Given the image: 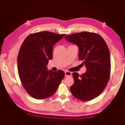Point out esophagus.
<instances>
[{"label":"esophagus","mask_w":125,"mask_h":125,"mask_svg":"<svg viewBox=\"0 0 125 125\" xmlns=\"http://www.w3.org/2000/svg\"><path fill=\"white\" fill-rule=\"evenodd\" d=\"M72 73L71 72L69 71H65V77H67V76H72Z\"/></svg>","instance_id":"esophagus-1"}]
</instances>
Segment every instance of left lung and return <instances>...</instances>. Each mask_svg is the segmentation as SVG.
I'll return each mask as SVG.
<instances>
[{"mask_svg": "<svg viewBox=\"0 0 125 125\" xmlns=\"http://www.w3.org/2000/svg\"><path fill=\"white\" fill-rule=\"evenodd\" d=\"M64 38L79 47V60L86 68L82 75L73 73L74 84L70 87L73 95L88 101L98 96L108 83L111 70L110 53L103 38L97 33L86 32L65 35Z\"/></svg>", "mask_w": 125, "mask_h": 125, "instance_id": "8db88e82", "label": "left lung"}]
</instances>
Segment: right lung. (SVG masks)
Wrapping results in <instances>:
<instances>
[{
    "label": "right lung",
    "mask_w": 125,
    "mask_h": 125,
    "mask_svg": "<svg viewBox=\"0 0 125 125\" xmlns=\"http://www.w3.org/2000/svg\"><path fill=\"white\" fill-rule=\"evenodd\" d=\"M64 34L42 31L27 36L19 52L18 73L25 90L32 98L42 100L54 94L64 77V72L48 71L53 58V47Z\"/></svg>",
    "instance_id": "1"
}]
</instances>
